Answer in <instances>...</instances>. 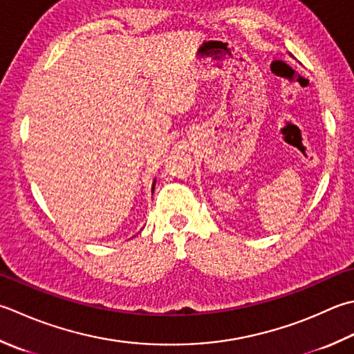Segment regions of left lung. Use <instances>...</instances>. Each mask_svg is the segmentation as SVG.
Returning <instances> with one entry per match:
<instances>
[{"mask_svg": "<svg viewBox=\"0 0 354 354\" xmlns=\"http://www.w3.org/2000/svg\"><path fill=\"white\" fill-rule=\"evenodd\" d=\"M290 57H292V55H290Z\"/></svg>", "mask_w": 354, "mask_h": 354, "instance_id": "obj_1", "label": "left lung"}]
</instances>
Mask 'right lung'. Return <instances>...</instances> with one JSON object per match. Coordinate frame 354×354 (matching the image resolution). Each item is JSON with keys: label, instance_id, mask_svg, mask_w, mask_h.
I'll list each match as a JSON object with an SVG mask.
<instances>
[{"label": "right lung", "instance_id": "add662e5", "mask_svg": "<svg viewBox=\"0 0 354 354\" xmlns=\"http://www.w3.org/2000/svg\"><path fill=\"white\" fill-rule=\"evenodd\" d=\"M155 184H156V179H153V184H151V193L155 190Z\"/></svg>", "mask_w": 354, "mask_h": 354}]
</instances>
